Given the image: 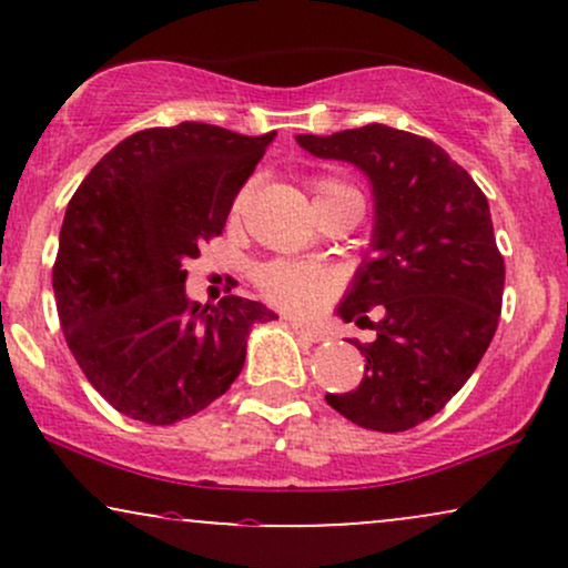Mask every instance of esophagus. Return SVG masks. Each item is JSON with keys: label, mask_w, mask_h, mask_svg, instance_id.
<instances>
[{"label": "esophagus", "mask_w": 568, "mask_h": 568, "mask_svg": "<svg viewBox=\"0 0 568 568\" xmlns=\"http://www.w3.org/2000/svg\"><path fill=\"white\" fill-rule=\"evenodd\" d=\"M288 325L293 331H296L298 336H304V338H310V342H323L325 338V334L323 331H317V328H312V325H306V323H302V321H288Z\"/></svg>", "instance_id": "34e87169"}]
</instances>
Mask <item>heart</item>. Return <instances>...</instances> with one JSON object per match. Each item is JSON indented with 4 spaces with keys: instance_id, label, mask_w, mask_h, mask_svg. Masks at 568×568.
Listing matches in <instances>:
<instances>
[{
    "instance_id": "1",
    "label": "heart",
    "mask_w": 568,
    "mask_h": 568,
    "mask_svg": "<svg viewBox=\"0 0 568 568\" xmlns=\"http://www.w3.org/2000/svg\"><path fill=\"white\" fill-rule=\"evenodd\" d=\"M312 197L317 202L336 197V194L355 192L349 184L338 179H315L312 181ZM247 189L237 194L232 202V216H240L245 211ZM258 291L264 293L266 302H272L280 310L293 312V315H310L334 296V277L315 264H298V262H272L258 270L256 275Z\"/></svg>"
}]
</instances>
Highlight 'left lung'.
Wrapping results in <instances>:
<instances>
[{
    "label": "left lung",
    "instance_id": "1",
    "mask_svg": "<svg viewBox=\"0 0 568 568\" xmlns=\"http://www.w3.org/2000/svg\"><path fill=\"white\" fill-rule=\"evenodd\" d=\"M310 154L344 160L371 179L376 226L338 315L376 331L366 376L331 408L376 433H403L465 387L499 325L505 258L486 194L425 135L387 125L296 135ZM368 311H379L374 324Z\"/></svg>",
    "mask_w": 568,
    "mask_h": 568
}]
</instances>
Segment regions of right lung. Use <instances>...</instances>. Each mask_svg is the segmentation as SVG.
<instances>
[{
	"label": "right lung",
	"instance_id": "1",
	"mask_svg": "<svg viewBox=\"0 0 568 568\" xmlns=\"http://www.w3.org/2000/svg\"><path fill=\"white\" fill-rule=\"evenodd\" d=\"M272 139L205 122L139 130L69 200L58 317L82 374L130 419L173 425L211 406L243 371L251 325L275 321L251 298L202 306L184 288V264L224 232Z\"/></svg>",
	"mask_w": 568,
	"mask_h": 568
}]
</instances>
